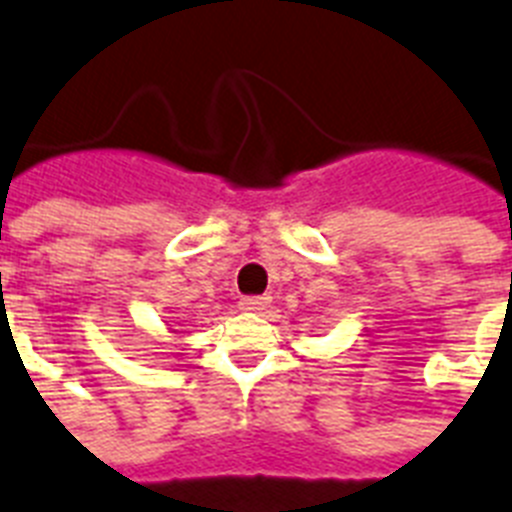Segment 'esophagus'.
<instances>
[{"instance_id":"1","label":"esophagus","mask_w":512,"mask_h":512,"mask_svg":"<svg viewBox=\"0 0 512 512\" xmlns=\"http://www.w3.org/2000/svg\"><path fill=\"white\" fill-rule=\"evenodd\" d=\"M269 298L266 295H253V298H243L240 301V311H248V314H264L266 308H269Z\"/></svg>"}]
</instances>
